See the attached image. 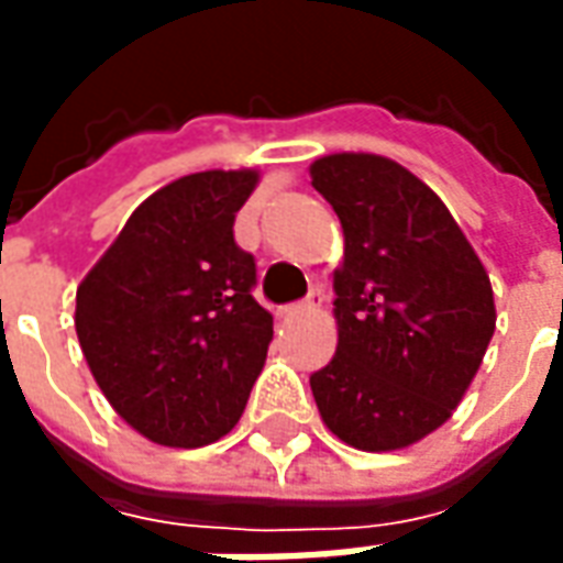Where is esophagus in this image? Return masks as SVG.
Masks as SVG:
<instances>
[{"label": "esophagus", "instance_id": "1", "mask_svg": "<svg viewBox=\"0 0 563 563\" xmlns=\"http://www.w3.org/2000/svg\"><path fill=\"white\" fill-rule=\"evenodd\" d=\"M322 301H325V289H322L319 283H313V286H310V292H307L305 301H295V305H286V307H283V313L289 317V313H301V310H317V307H322Z\"/></svg>", "mask_w": 563, "mask_h": 563}]
</instances>
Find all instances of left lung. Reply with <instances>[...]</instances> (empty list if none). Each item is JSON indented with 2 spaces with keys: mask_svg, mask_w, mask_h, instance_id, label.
I'll return each instance as SVG.
<instances>
[{
  "mask_svg": "<svg viewBox=\"0 0 563 563\" xmlns=\"http://www.w3.org/2000/svg\"><path fill=\"white\" fill-rule=\"evenodd\" d=\"M343 225L338 353L310 374L322 422L365 452L404 449L459 407L495 334L483 262L428 186L374 153L310 165Z\"/></svg>",
  "mask_w": 563,
  "mask_h": 563,
  "instance_id": "obj_1",
  "label": "left lung"
}]
</instances>
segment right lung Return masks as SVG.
<instances>
[{"mask_svg": "<svg viewBox=\"0 0 563 563\" xmlns=\"http://www.w3.org/2000/svg\"><path fill=\"white\" fill-rule=\"evenodd\" d=\"M256 172H198L162 186L78 286L80 350L139 434L208 446L241 419L274 338L253 298L256 258L234 217Z\"/></svg>", "mask_w": 563, "mask_h": 563, "instance_id": "right-lung-1", "label": "right lung"}]
</instances>
